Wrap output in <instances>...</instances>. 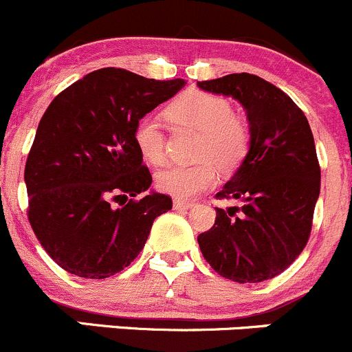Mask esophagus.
<instances>
[{
	"label": "esophagus",
	"instance_id": "1",
	"mask_svg": "<svg viewBox=\"0 0 352 352\" xmlns=\"http://www.w3.org/2000/svg\"><path fill=\"white\" fill-rule=\"evenodd\" d=\"M175 208H177V210H179V208H191V207H195V204H191V201H186V200H175Z\"/></svg>",
	"mask_w": 352,
	"mask_h": 352
}]
</instances>
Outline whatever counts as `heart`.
<instances>
[{"label":"heart","mask_w":352,"mask_h":352,"mask_svg":"<svg viewBox=\"0 0 352 352\" xmlns=\"http://www.w3.org/2000/svg\"><path fill=\"white\" fill-rule=\"evenodd\" d=\"M166 118L176 126L200 131L195 164H176L161 169L155 176L157 188L176 198H193L217 183L219 168L232 173L245 161L250 148V131L241 120L232 116V107L224 97L190 90L177 97L166 109ZM135 145L145 161L161 164L166 142L161 124L144 118L135 126Z\"/></svg>","instance_id":"obj_1"}]
</instances>
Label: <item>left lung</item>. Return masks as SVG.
<instances>
[{"label": "left lung", "mask_w": 352, "mask_h": 352, "mask_svg": "<svg viewBox=\"0 0 352 352\" xmlns=\"http://www.w3.org/2000/svg\"><path fill=\"white\" fill-rule=\"evenodd\" d=\"M205 92L238 100L250 123V148L215 197L241 207L215 208V224L198 236L219 276L262 283L287 269L308 243L320 195V164L305 113L287 94L250 73L197 82Z\"/></svg>", "instance_id": "8db88e82"}]
</instances>
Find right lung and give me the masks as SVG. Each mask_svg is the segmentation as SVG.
<instances>
[{"instance_id": "1", "label": "right lung", "mask_w": 352, "mask_h": 352, "mask_svg": "<svg viewBox=\"0 0 352 352\" xmlns=\"http://www.w3.org/2000/svg\"><path fill=\"white\" fill-rule=\"evenodd\" d=\"M102 68L72 83L44 113L25 164L29 222L66 272L106 279L130 265L173 200L151 188L135 126L184 87ZM120 197L125 204H112ZM129 201L126 202V200Z\"/></svg>"}]
</instances>
